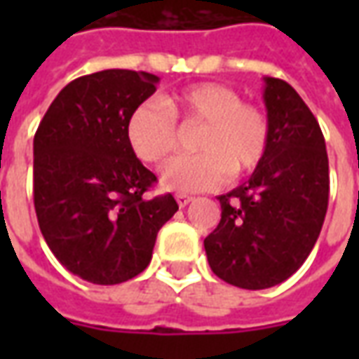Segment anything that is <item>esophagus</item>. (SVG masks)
<instances>
[{"instance_id":"34e87169","label":"esophagus","mask_w":359,"mask_h":359,"mask_svg":"<svg viewBox=\"0 0 359 359\" xmlns=\"http://www.w3.org/2000/svg\"><path fill=\"white\" fill-rule=\"evenodd\" d=\"M192 202V196L187 194H177V203H179L180 208H187L188 203Z\"/></svg>"}]
</instances>
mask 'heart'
Segmentation results:
<instances>
[{"instance_id":"b5f03b06","label":"heart","mask_w":359,"mask_h":359,"mask_svg":"<svg viewBox=\"0 0 359 359\" xmlns=\"http://www.w3.org/2000/svg\"><path fill=\"white\" fill-rule=\"evenodd\" d=\"M177 118L203 125L196 138L202 154L175 157L161 169V182L177 192H203L248 175L265 159L271 123L259 105L244 103L233 88L200 82L167 95L163 103L144 102L128 117L126 140L134 156L161 163L177 148Z\"/></svg>"}]
</instances>
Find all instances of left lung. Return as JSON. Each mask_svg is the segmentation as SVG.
<instances>
[{"mask_svg":"<svg viewBox=\"0 0 359 359\" xmlns=\"http://www.w3.org/2000/svg\"><path fill=\"white\" fill-rule=\"evenodd\" d=\"M264 102L271 123L265 159L248 182L219 196L221 221L203 241L211 271L248 290L300 269L329 203V157L313 113L280 79L265 76Z\"/></svg>","mask_w":359,"mask_h":359,"instance_id":"left-lung-1","label":"left lung"}]
</instances>
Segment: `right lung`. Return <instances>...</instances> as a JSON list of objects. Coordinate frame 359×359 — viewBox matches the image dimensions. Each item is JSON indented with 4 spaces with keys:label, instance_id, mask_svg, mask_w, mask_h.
<instances>
[{
    "label": "right lung",
    "instance_id": "1",
    "mask_svg": "<svg viewBox=\"0 0 359 359\" xmlns=\"http://www.w3.org/2000/svg\"><path fill=\"white\" fill-rule=\"evenodd\" d=\"M159 76L107 69L69 82L34 134V208L48 246L76 277L118 285L151 262L171 194L148 198L156 175L126 140L128 117Z\"/></svg>",
    "mask_w": 359,
    "mask_h": 359
}]
</instances>
